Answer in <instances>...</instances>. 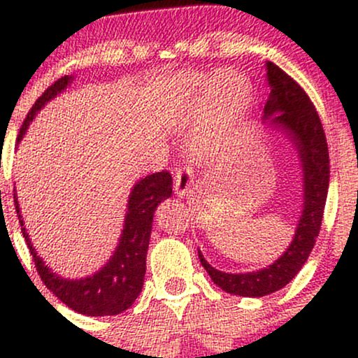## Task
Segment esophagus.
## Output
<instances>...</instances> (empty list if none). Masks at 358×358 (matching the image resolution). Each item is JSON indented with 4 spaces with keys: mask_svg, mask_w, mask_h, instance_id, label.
I'll return each instance as SVG.
<instances>
[{
    "mask_svg": "<svg viewBox=\"0 0 358 358\" xmlns=\"http://www.w3.org/2000/svg\"><path fill=\"white\" fill-rule=\"evenodd\" d=\"M193 183V171L190 166L180 165L175 168V193L178 196L187 195Z\"/></svg>",
    "mask_w": 358,
    "mask_h": 358,
    "instance_id": "esophagus-1",
    "label": "esophagus"
}]
</instances>
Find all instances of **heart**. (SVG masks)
I'll use <instances>...</instances> for the list:
<instances>
[{
  "mask_svg": "<svg viewBox=\"0 0 358 358\" xmlns=\"http://www.w3.org/2000/svg\"><path fill=\"white\" fill-rule=\"evenodd\" d=\"M250 97V84L241 73L222 71L210 84V114L193 141L199 155H208L222 145L231 122L245 108Z\"/></svg>",
  "mask_w": 358,
  "mask_h": 358,
  "instance_id": "1",
  "label": "heart"
}]
</instances>
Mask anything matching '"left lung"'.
I'll list each match as a JSON object with an SVG mask.
<instances>
[{
  "label": "left lung",
  "mask_w": 358,
  "mask_h": 358,
  "mask_svg": "<svg viewBox=\"0 0 358 358\" xmlns=\"http://www.w3.org/2000/svg\"><path fill=\"white\" fill-rule=\"evenodd\" d=\"M268 80L271 94L264 106V117L278 114L271 122L286 131L287 136L298 148L303 163L305 208L294 239L274 264L248 274H229L213 269L199 250L200 262L217 286L231 294L249 298L266 296L281 289L303 268L313 250L322 227L328 182H330L327 136L310 96L293 77L287 76L273 62H268Z\"/></svg>",
  "instance_id": "8db88e82"
}]
</instances>
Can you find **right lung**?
I'll list each match as a JSON object with an SVG mask.
<instances>
[{
  "label": "right lung",
  "instance_id": "obj_1",
  "mask_svg": "<svg viewBox=\"0 0 358 358\" xmlns=\"http://www.w3.org/2000/svg\"><path fill=\"white\" fill-rule=\"evenodd\" d=\"M72 77L69 76L60 77L36 99L30 113L24 117L22 127H20L18 141L23 138L24 131L30 126V121L35 117L36 110L42 109L45 102H48L67 87ZM171 187H173V178H171L170 171L166 170L146 176L134 185L129 195V203H127L124 231L121 234V241H119L116 252L99 273L90 278L80 279V281H71V279L57 276L43 264L42 259L36 256L27 229L23 227L18 199L13 193L16 215L22 224L23 237L27 241L31 256H34L35 268L38 271L43 285L62 303H65L77 313L87 316H109L119 315L127 310L136 301L139 293H141L143 281H145L146 252L148 245H150L155 210L163 199L171 195Z\"/></svg>",
  "mask_w": 358,
  "mask_h": 358
}]
</instances>
